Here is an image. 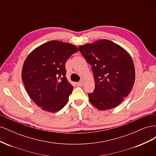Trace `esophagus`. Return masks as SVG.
<instances>
[{"label": "esophagus", "mask_w": 156, "mask_h": 156, "mask_svg": "<svg viewBox=\"0 0 156 156\" xmlns=\"http://www.w3.org/2000/svg\"><path fill=\"white\" fill-rule=\"evenodd\" d=\"M77 84L78 86H83V81H80V82H78L77 83Z\"/></svg>", "instance_id": "esophagus-1"}]
</instances>
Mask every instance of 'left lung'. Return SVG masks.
Returning <instances> with one entry per match:
<instances>
[{
  "label": "left lung",
  "mask_w": 156,
  "mask_h": 156,
  "mask_svg": "<svg viewBox=\"0 0 156 156\" xmlns=\"http://www.w3.org/2000/svg\"><path fill=\"white\" fill-rule=\"evenodd\" d=\"M92 66L95 88L88 94L92 104L100 111L119 105L133 88L135 72L133 60L126 50L108 40L79 47Z\"/></svg>",
  "instance_id": "left-lung-1"
}]
</instances>
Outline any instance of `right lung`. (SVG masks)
Returning <instances> with one entry per match:
<instances>
[{
  "instance_id": "add662e5",
  "label": "right lung",
  "mask_w": 156,
  "mask_h": 156,
  "mask_svg": "<svg viewBox=\"0 0 156 156\" xmlns=\"http://www.w3.org/2000/svg\"><path fill=\"white\" fill-rule=\"evenodd\" d=\"M78 51L76 46L52 40L28 55L22 68V81L30 98L41 109L60 111L67 104L73 87L66 77L65 64Z\"/></svg>"
}]
</instances>
